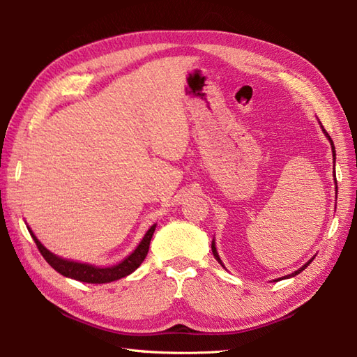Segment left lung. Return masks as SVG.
I'll use <instances>...</instances> for the list:
<instances>
[{
	"label": "left lung",
	"instance_id": "left-lung-1",
	"mask_svg": "<svg viewBox=\"0 0 357 357\" xmlns=\"http://www.w3.org/2000/svg\"><path fill=\"white\" fill-rule=\"evenodd\" d=\"M322 130H324V133L325 135H327V138L330 139V142H331V149H333V158H335L336 156V153H335V146H333V141H331V138H330V136H328V133H327V130H325V128H322ZM336 159V158H335ZM336 179V178H335ZM337 185V184H336ZM336 192H337V187H336ZM211 252H213V255H215V257H216V261L219 262V264H221L222 265V262H221V257H219V255H218V252H216V247H215V241L213 242H211ZM313 261V259H312ZM312 261H310V262H312ZM310 262H307L305 265H302V267L298 270V271H294V273H291V275H288L287 278H291V276H296V275H299V273L302 271V270H305L307 268V265L310 264Z\"/></svg>",
	"mask_w": 357,
	"mask_h": 357
}]
</instances>
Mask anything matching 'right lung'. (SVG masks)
Listing matches in <instances>:
<instances>
[{
	"label": "right lung",
	"instance_id": "right-lung-1",
	"mask_svg": "<svg viewBox=\"0 0 357 357\" xmlns=\"http://www.w3.org/2000/svg\"><path fill=\"white\" fill-rule=\"evenodd\" d=\"M155 229L156 225L150 227L149 231L146 233V236H144L142 241L139 242V245L136 247L135 252L130 256H127L123 262H119L118 265H113V267H105V268L93 267V265H89V264H79V262L63 259V257H58L53 253H50L49 250L36 239V236L30 229H29V233L32 234L35 244L38 250H40V253L43 255L44 259L47 261V264L52 268H55L58 273H61L63 276L81 280V282H89V284H105V282H112V280L126 278L139 267L149 253L150 241H151V236H153Z\"/></svg>",
	"mask_w": 357,
	"mask_h": 357
}]
</instances>
